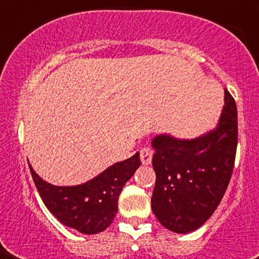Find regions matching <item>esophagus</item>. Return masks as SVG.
Here are the masks:
<instances>
[{
    "mask_svg": "<svg viewBox=\"0 0 259 259\" xmlns=\"http://www.w3.org/2000/svg\"><path fill=\"white\" fill-rule=\"evenodd\" d=\"M152 157H153V149L149 146H145L140 150V158H141V162L144 165H149L152 162Z\"/></svg>",
    "mask_w": 259,
    "mask_h": 259,
    "instance_id": "obj_1",
    "label": "esophagus"
}]
</instances>
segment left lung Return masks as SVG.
Wrapping results in <instances>:
<instances>
[{
    "instance_id": "left-lung-1",
    "label": "left lung",
    "mask_w": 259,
    "mask_h": 259,
    "mask_svg": "<svg viewBox=\"0 0 259 259\" xmlns=\"http://www.w3.org/2000/svg\"><path fill=\"white\" fill-rule=\"evenodd\" d=\"M237 144V105L226 89L225 106L212 130L191 140L169 133L152 140V211L165 229L187 234L208 221L231 179Z\"/></svg>"
}]
</instances>
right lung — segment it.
<instances>
[{"label": "right lung", "instance_id": "right-lung-1", "mask_svg": "<svg viewBox=\"0 0 259 259\" xmlns=\"http://www.w3.org/2000/svg\"><path fill=\"white\" fill-rule=\"evenodd\" d=\"M140 165L141 160L137 152L78 185H54L42 180L30 164L29 169L51 213L67 227L93 235L105 231L111 225L118 211V196Z\"/></svg>", "mask_w": 259, "mask_h": 259}]
</instances>
